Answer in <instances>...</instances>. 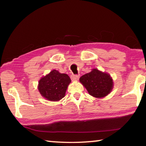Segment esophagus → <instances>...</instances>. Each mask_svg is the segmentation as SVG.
<instances>
[{"label": "esophagus", "instance_id": "obj_1", "mask_svg": "<svg viewBox=\"0 0 146 146\" xmlns=\"http://www.w3.org/2000/svg\"><path fill=\"white\" fill-rule=\"evenodd\" d=\"M79 77H80V76H79V75H72L71 76V79L73 81H75V80H78V79H79Z\"/></svg>", "mask_w": 146, "mask_h": 146}]
</instances>
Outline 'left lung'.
<instances>
[{
  "label": "left lung",
  "mask_w": 146,
  "mask_h": 146,
  "mask_svg": "<svg viewBox=\"0 0 146 146\" xmlns=\"http://www.w3.org/2000/svg\"><path fill=\"white\" fill-rule=\"evenodd\" d=\"M79 80L89 94L95 98L106 97L113 88V81L111 76L97 69H93L91 72L81 76Z\"/></svg>",
  "instance_id": "8db88e82"
}]
</instances>
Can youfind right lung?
<instances>
[{"label":"right lung","mask_w":146,"mask_h":146,"mask_svg":"<svg viewBox=\"0 0 146 146\" xmlns=\"http://www.w3.org/2000/svg\"><path fill=\"white\" fill-rule=\"evenodd\" d=\"M71 79L67 74L53 70L38 82V90L40 95L49 101H58L65 97Z\"/></svg>","instance_id":"add662e5"}]
</instances>
